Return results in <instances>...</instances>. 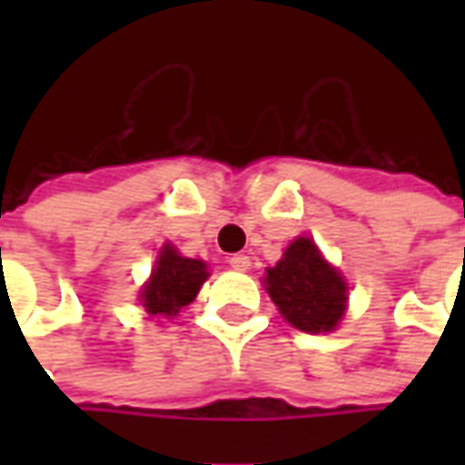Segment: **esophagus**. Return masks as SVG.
<instances>
[{
    "instance_id": "1",
    "label": "esophagus",
    "mask_w": 465,
    "mask_h": 465,
    "mask_svg": "<svg viewBox=\"0 0 465 465\" xmlns=\"http://www.w3.org/2000/svg\"><path fill=\"white\" fill-rule=\"evenodd\" d=\"M229 266H232L233 272H249L252 259L246 253H233V256H229Z\"/></svg>"
}]
</instances>
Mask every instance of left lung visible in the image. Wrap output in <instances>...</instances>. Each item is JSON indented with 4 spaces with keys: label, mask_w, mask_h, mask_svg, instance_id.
I'll list each match as a JSON object with an SVG mask.
<instances>
[{
    "label": "left lung",
    "mask_w": 465,
    "mask_h": 465,
    "mask_svg": "<svg viewBox=\"0 0 465 465\" xmlns=\"http://www.w3.org/2000/svg\"><path fill=\"white\" fill-rule=\"evenodd\" d=\"M263 286L283 319L299 331L329 333L346 313L349 286L309 236L289 243L282 262L266 269Z\"/></svg>",
    "instance_id": "left-lung-1"
}]
</instances>
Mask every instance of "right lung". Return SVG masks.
<instances>
[{
	"instance_id": "obj_1",
	"label": "right lung",
	"mask_w": 465,
	"mask_h": 465,
	"mask_svg": "<svg viewBox=\"0 0 465 465\" xmlns=\"http://www.w3.org/2000/svg\"><path fill=\"white\" fill-rule=\"evenodd\" d=\"M206 279H209L206 263L199 259H186L172 243H163L152 276L139 293V302L149 316L172 319L196 299Z\"/></svg>"
}]
</instances>
